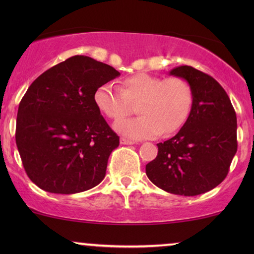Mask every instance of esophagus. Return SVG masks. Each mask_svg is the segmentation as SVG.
I'll use <instances>...</instances> for the list:
<instances>
[{"instance_id":"34e87169","label":"esophagus","mask_w":254,"mask_h":254,"mask_svg":"<svg viewBox=\"0 0 254 254\" xmlns=\"http://www.w3.org/2000/svg\"><path fill=\"white\" fill-rule=\"evenodd\" d=\"M120 143L121 144H128V145H129V144H134L135 142L134 141H130V140H127V138H125V137H121L120 138Z\"/></svg>"}]
</instances>
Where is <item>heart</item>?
Wrapping results in <instances>:
<instances>
[{
  "label": "heart",
  "instance_id": "obj_1",
  "mask_svg": "<svg viewBox=\"0 0 254 254\" xmlns=\"http://www.w3.org/2000/svg\"><path fill=\"white\" fill-rule=\"evenodd\" d=\"M193 99V88L185 78H163L147 72L125 78L123 89L114 83H105L93 95L98 110L113 120L130 113L131 103H138L141 116L114 125L116 130L135 140L176 133L189 119Z\"/></svg>",
  "mask_w": 254,
  "mask_h": 254
}]
</instances>
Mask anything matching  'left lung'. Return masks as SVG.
<instances>
[{
    "label": "left lung",
    "mask_w": 254,
    "mask_h": 254,
    "mask_svg": "<svg viewBox=\"0 0 254 254\" xmlns=\"http://www.w3.org/2000/svg\"><path fill=\"white\" fill-rule=\"evenodd\" d=\"M169 74L192 85V111L178 134L157 144L158 154L145 165V173L165 192L199 195L228 175L237 151V118L227 92L211 76L190 65Z\"/></svg>",
    "instance_id": "8db88e82"
}]
</instances>
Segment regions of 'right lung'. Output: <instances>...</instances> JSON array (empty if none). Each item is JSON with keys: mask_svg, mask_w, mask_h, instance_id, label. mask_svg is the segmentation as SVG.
Segmentation results:
<instances>
[{"mask_svg": "<svg viewBox=\"0 0 254 254\" xmlns=\"http://www.w3.org/2000/svg\"><path fill=\"white\" fill-rule=\"evenodd\" d=\"M119 75L109 64L75 55L29 86L17 113L16 144L26 175L41 190L74 194L104 179L119 136L93 95Z\"/></svg>", "mask_w": 254, "mask_h": 254, "instance_id": "obj_1", "label": "right lung"}]
</instances>
